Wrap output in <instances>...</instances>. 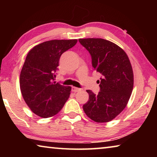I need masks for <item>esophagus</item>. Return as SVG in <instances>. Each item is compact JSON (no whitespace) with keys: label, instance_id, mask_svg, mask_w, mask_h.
Returning <instances> with one entry per match:
<instances>
[{"label":"esophagus","instance_id":"34e87169","mask_svg":"<svg viewBox=\"0 0 157 157\" xmlns=\"http://www.w3.org/2000/svg\"><path fill=\"white\" fill-rule=\"evenodd\" d=\"M80 90H81L80 89L77 88V87H75V86L72 87V91L73 92H78V91H80Z\"/></svg>","mask_w":157,"mask_h":157}]
</instances>
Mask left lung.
Wrapping results in <instances>:
<instances>
[{"label": "left lung", "mask_w": 157, "mask_h": 157, "mask_svg": "<svg viewBox=\"0 0 157 157\" xmlns=\"http://www.w3.org/2000/svg\"><path fill=\"white\" fill-rule=\"evenodd\" d=\"M79 41L91 54L94 70L102 75L98 95L86 90L89 98L83 105L84 111L96 123H107L128 103L134 87L132 64L126 52L113 42L99 38Z\"/></svg>", "instance_id": "obj_1"}]
</instances>
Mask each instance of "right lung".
<instances>
[{
    "label": "right lung",
    "mask_w": 157,
    "mask_h": 157,
    "mask_svg": "<svg viewBox=\"0 0 157 157\" xmlns=\"http://www.w3.org/2000/svg\"><path fill=\"white\" fill-rule=\"evenodd\" d=\"M77 42L78 39L45 41L28 53L20 74V89L25 103L38 116L56 115L70 96L71 87L54 80L61 55Z\"/></svg>",
    "instance_id": "right-lung-1"
}]
</instances>
